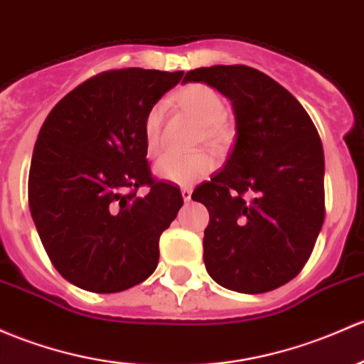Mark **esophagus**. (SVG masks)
Wrapping results in <instances>:
<instances>
[{
  "instance_id": "esophagus-1",
  "label": "esophagus",
  "mask_w": 364,
  "mask_h": 364,
  "mask_svg": "<svg viewBox=\"0 0 364 364\" xmlns=\"http://www.w3.org/2000/svg\"><path fill=\"white\" fill-rule=\"evenodd\" d=\"M181 195H183V200H185V202L192 200V188H183Z\"/></svg>"
}]
</instances>
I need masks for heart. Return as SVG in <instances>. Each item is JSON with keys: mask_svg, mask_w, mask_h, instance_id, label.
<instances>
[{"mask_svg": "<svg viewBox=\"0 0 364 364\" xmlns=\"http://www.w3.org/2000/svg\"><path fill=\"white\" fill-rule=\"evenodd\" d=\"M179 102L197 122H200L198 139L204 143L220 144L228 134L227 105L213 87L204 83H190L179 92ZM166 102L159 101L148 109L143 124L144 148L150 156H155L162 148V122ZM213 171V159L205 153L192 155H164L155 164V174L166 181L178 185H190Z\"/></svg>", "mask_w": 364, "mask_h": 364, "instance_id": "heart-1", "label": "heart"}]
</instances>
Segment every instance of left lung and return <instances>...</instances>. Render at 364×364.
<instances>
[{
	"instance_id": "left-lung-1",
	"label": "left lung",
	"mask_w": 364,
	"mask_h": 364,
	"mask_svg": "<svg viewBox=\"0 0 364 364\" xmlns=\"http://www.w3.org/2000/svg\"><path fill=\"white\" fill-rule=\"evenodd\" d=\"M232 101L233 148L193 200L209 211L204 263L214 281L239 293H267L300 274L324 221V153L304 106L255 68H198Z\"/></svg>"
}]
</instances>
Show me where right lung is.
Listing matches in <instances>:
<instances>
[{
	"instance_id": "add662e5",
	"label": "right lung",
	"mask_w": 364,
	"mask_h": 364,
	"mask_svg": "<svg viewBox=\"0 0 364 364\" xmlns=\"http://www.w3.org/2000/svg\"><path fill=\"white\" fill-rule=\"evenodd\" d=\"M183 71L112 70L64 95L41 125L31 160V216L52 265L92 293L139 284L159 265V239L183 205L153 178L143 124ZM148 186L146 198H136Z\"/></svg>"
}]
</instances>
